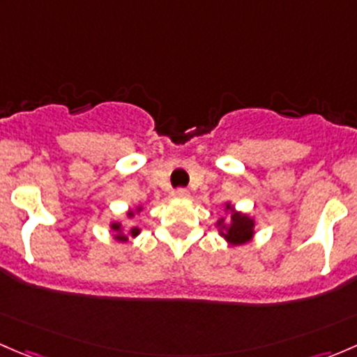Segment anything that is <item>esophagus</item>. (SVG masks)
I'll list each match as a JSON object with an SVG mask.
<instances>
[{
	"label": "esophagus",
	"instance_id": "34e87169",
	"mask_svg": "<svg viewBox=\"0 0 357 357\" xmlns=\"http://www.w3.org/2000/svg\"><path fill=\"white\" fill-rule=\"evenodd\" d=\"M174 196L178 197V199H187L189 197V190L183 189V187H178V189L174 190Z\"/></svg>",
	"mask_w": 357,
	"mask_h": 357
}]
</instances>
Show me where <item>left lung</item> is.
I'll list each match as a JSON object with an SVG mask.
<instances>
[{"mask_svg": "<svg viewBox=\"0 0 357 357\" xmlns=\"http://www.w3.org/2000/svg\"><path fill=\"white\" fill-rule=\"evenodd\" d=\"M225 209L230 211V220L229 222H225V218L218 220L216 225L220 227V235L232 245H241L251 241L255 235V220L251 216L234 211L230 203H227Z\"/></svg>", "mask_w": 357, "mask_h": 357, "instance_id": "8db88e82", "label": "left lung"}]
</instances>
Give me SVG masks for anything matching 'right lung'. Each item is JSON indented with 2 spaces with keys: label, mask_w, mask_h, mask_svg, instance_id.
Returning <instances> with one entry per match:
<instances>
[{
  "label": "right lung",
  "mask_w": 357,
  "mask_h": 357,
  "mask_svg": "<svg viewBox=\"0 0 357 357\" xmlns=\"http://www.w3.org/2000/svg\"><path fill=\"white\" fill-rule=\"evenodd\" d=\"M141 206H139L137 209H135V211H141ZM135 213L134 211H128L127 213V216L128 218H132V216H134ZM112 230L113 232H115V238L116 241H120V242H127L128 241V237H137L139 234H141V229H139V227H130V229H128V234L125 235L123 234V229H122V223L120 222H113L112 223Z\"/></svg>",
  "instance_id": "right-lung-1"
}]
</instances>
